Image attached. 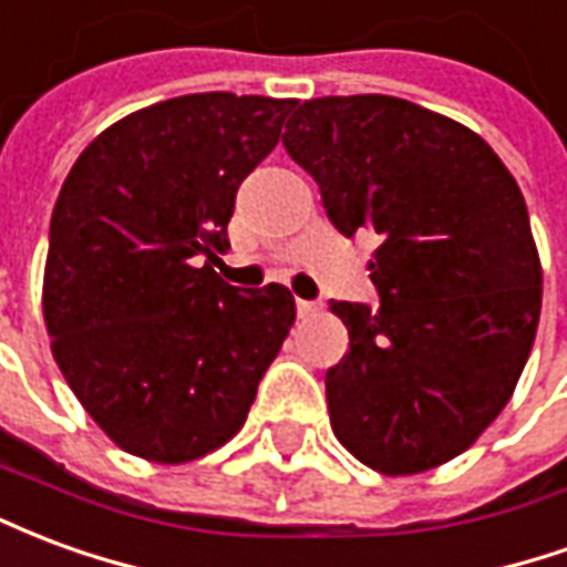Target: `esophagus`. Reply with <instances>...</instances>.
I'll return each mask as SVG.
<instances>
[{
    "label": "esophagus",
    "mask_w": 567,
    "mask_h": 567,
    "mask_svg": "<svg viewBox=\"0 0 567 567\" xmlns=\"http://www.w3.org/2000/svg\"><path fill=\"white\" fill-rule=\"evenodd\" d=\"M316 312H319L316 303H309V300H300V297H297V316H300V319H309V316H316Z\"/></svg>",
    "instance_id": "obj_1"
}]
</instances>
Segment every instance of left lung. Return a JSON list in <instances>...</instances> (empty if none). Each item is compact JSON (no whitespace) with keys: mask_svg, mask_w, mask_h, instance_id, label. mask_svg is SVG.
I'll use <instances>...</instances> for the list:
<instances>
[{"mask_svg":"<svg viewBox=\"0 0 567 567\" xmlns=\"http://www.w3.org/2000/svg\"><path fill=\"white\" fill-rule=\"evenodd\" d=\"M282 145L333 227L377 239L380 307L333 300L349 352L324 377L337 440L385 476L462 455L513 398L544 270L523 190L483 136L398 96L295 105Z\"/></svg>","mask_w":567,"mask_h":567,"instance_id":"obj_1","label":"left lung"}]
</instances>
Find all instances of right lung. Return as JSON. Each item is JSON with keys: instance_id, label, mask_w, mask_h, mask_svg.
Wrapping results in <instances>:
<instances>
[{"instance_id": "obj_1", "label": "right lung", "mask_w": 567, "mask_h": 567, "mask_svg": "<svg viewBox=\"0 0 567 567\" xmlns=\"http://www.w3.org/2000/svg\"><path fill=\"white\" fill-rule=\"evenodd\" d=\"M297 100L187 93L105 127L51 215L42 312L56 368L130 455L185 464L246 425L295 324L285 285L215 272L236 190Z\"/></svg>"}]
</instances>
